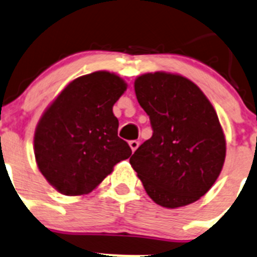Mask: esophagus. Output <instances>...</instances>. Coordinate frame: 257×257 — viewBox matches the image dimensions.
<instances>
[{"instance_id": "1", "label": "esophagus", "mask_w": 257, "mask_h": 257, "mask_svg": "<svg viewBox=\"0 0 257 257\" xmlns=\"http://www.w3.org/2000/svg\"><path fill=\"white\" fill-rule=\"evenodd\" d=\"M128 145H130L131 150H133V151H135L136 149L139 148V145H140V143H139L138 140H131L130 143H128Z\"/></svg>"}]
</instances>
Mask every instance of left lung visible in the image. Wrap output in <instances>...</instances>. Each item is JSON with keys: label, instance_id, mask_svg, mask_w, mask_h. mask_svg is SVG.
Listing matches in <instances>:
<instances>
[{"label": "left lung", "instance_id": "1", "mask_svg": "<svg viewBox=\"0 0 257 257\" xmlns=\"http://www.w3.org/2000/svg\"><path fill=\"white\" fill-rule=\"evenodd\" d=\"M153 136L130 158L149 197L178 208L206 194L226 158L218 116L203 92L182 75L156 72L135 80Z\"/></svg>", "mask_w": 257, "mask_h": 257}]
</instances>
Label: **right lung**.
I'll list each match as a JSON object with an SVG mask.
<instances>
[{
  "label": "right lung",
  "mask_w": 257,
  "mask_h": 257,
  "mask_svg": "<svg viewBox=\"0 0 257 257\" xmlns=\"http://www.w3.org/2000/svg\"><path fill=\"white\" fill-rule=\"evenodd\" d=\"M126 83L109 72H94L70 82L41 116L34 151L45 179L64 195L92 192L131 148L117 136L112 107Z\"/></svg>",
  "instance_id": "1"
}]
</instances>
